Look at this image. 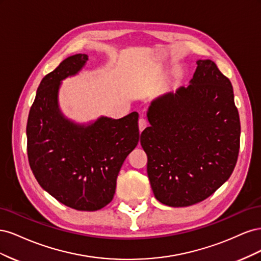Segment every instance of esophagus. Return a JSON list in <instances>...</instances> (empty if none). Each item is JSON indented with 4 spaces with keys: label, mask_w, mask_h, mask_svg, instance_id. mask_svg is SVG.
<instances>
[{
    "label": "esophagus",
    "mask_w": 261,
    "mask_h": 261,
    "mask_svg": "<svg viewBox=\"0 0 261 261\" xmlns=\"http://www.w3.org/2000/svg\"><path fill=\"white\" fill-rule=\"evenodd\" d=\"M147 125H148V122L145 120V118H139L138 126H139V130L140 132H143L147 127Z\"/></svg>",
    "instance_id": "esophagus-1"
}]
</instances>
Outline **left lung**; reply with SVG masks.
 I'll use <instances>...</instances> for the list:
<instances>
[{
	"mask_svg": "<svg viewBox=\"0 0 261 261\" xmlns=\"http://www.w3.org/2000/svg\"><path fill=\"white\" fill-rule=\"evenodd\" d=\"M187 87L150 105L140 144L155 198L187 207L208 198L231 176L241 124L231 82L211 60H198Z\"/></svg>",
	"mask_w": 261,
	"mask_h": 261,
	"instance_id": "left-lung-1",
	"label": "left lung"
}]
</instances>
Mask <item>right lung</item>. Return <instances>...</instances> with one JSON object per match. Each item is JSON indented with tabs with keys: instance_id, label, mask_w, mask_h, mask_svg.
Masks as SVG:
<instances>
[{
	"instance_id": "obj_1",
	"label": "right lung",
	"mask_w": 261,
	"mask_h": 261,
	"mask_svg": "<svg viewBox=\"0 0 261 261\" xmlns=\"http://www.w3.org/2000/svg\"><path fill=\"white\" fill-rule=\"evenodd\" d=\"M87 61V54L72 55L43 77L28 116L27 152L46 193L69 208L96 211L113 199L118 172L138 144L139 129L137 112L87 123L62 112V82L80 74Z\"/></svg>"
}]
</instances>
